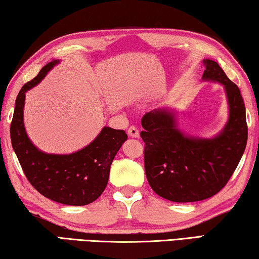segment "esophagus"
<instances>
[{"label": "esophagus", "mask_w": 259, "mask_h": 259, "mask_svg": "<svg viewBox=\"0 0 259 259\" xmlns=\"http://www.w3.org/2000/svg\"><path fill=\"white\" fill-rule=\"evenodd\" d=\"M127 133H128L131 138H139V130L136 126H131L128 131H127Z\"/></svg>", "instance_id": "34e87169"}]
</instances>
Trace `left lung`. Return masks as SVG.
<instances>
[{"label":"left lung","mask_w":259,"mask_h":259,"mask_svg":"<svg viewBox=\"0 0 259 259\" xmlns=\"http://www.w3.org/2000/svg\"><path fill=\"white\" fill-rule=\"evenodd\" d=\"M203 81L222 85L229 117L212 138H198L179 128L174 110L160 107L144 115L145 170L149 186L173 202H196L216 195L227 185L248 141L245 105L237 85L211 59L203 61Z\"/></svg>","instance_id":"obj_1"}]
</instances>
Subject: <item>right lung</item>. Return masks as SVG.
<instances>
[{
    "instance_id": "right-lung-1",
    "label": "right lung",
    "mask_w": 259,
    "mask_h": 259,
    "mask_svg": "<svg viewBox=\"0 0 259 259\" xmlns=\"http://www.w3.org/2000/svg\"><path fill=\"white\" fill-rule=\"evenodd\" d=\"M57 64L58 59L48 63L21 89L10 125L11 145L37 192L62 204L85 205L96 201L106 188L112 161L127 140V134L122 130L105 126L95 140L70 154H51L37 148L24 127L25 93L38 85Z\"/></svg>"
}]
</instances>
